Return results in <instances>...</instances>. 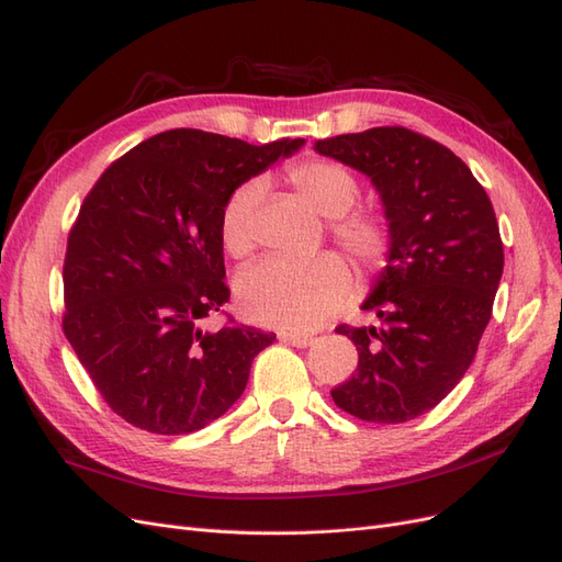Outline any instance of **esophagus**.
Segmentation results:
<instances>
[{
    "instance_id": "34e87169",
    "label": "esophagus",
    "mask_w": 562,
    "mask_h": 562,
    "mask_svg": "<svg viewBox=\"0 0 562 562\" xmlns=\"http://www.w3.org/2000/svg\"><path fill=\"white\" fill-rule=\"evenodd\" d=\"M280 338L284 342H289V346H294V348L313 346V336H307V334H280Z\"/></svg>"
}]
</instances>
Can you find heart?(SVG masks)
Segmentation results:
<instances>
[{"mask_svg": "<svg viewBox=\"0 0 562 562\" xmlns=\"http://www.w3.org/2000/svg\"><path fill=\"white\" fill-rule=\"evenodd\" d=\"M286 184L303 203L327 216L329 238L361 268L375 270L394 245L385 212L357 207L361 193L357 175L342 162L307 156L289 162ZM261 187L257 179L233 189L220 214L222 245L233 259H247L257 247L255 210ZM240 307L247 317L286 331H311L334 317L355 294V273L348 261L322 251L311 259H263L240 276Z\"/></svg>", "mask_w": 562, "mask_h": 562, "instance_id": "obj_1", "label": "heart"}]
</instances>
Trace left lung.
<instances>
[{
  "instance_id": "8db88e82",
  "label": "left lung",
  "mask_w": 562,
  "mask_h": 562,
  "mask_svg": "<svg viewBox=\"0 0 562 562\" xmlns=\"http://www.w3.org/2000/svg\"><path fill=\"white\" fill-rule=\"evenodd\" d=\"M315 149L371 177L394 233L361 305L380 324L336 327L359 364L331 390L334 404L367 423L413 420L460 383L491 322L504 268L493 203L462 158L404 125L317 139Z\"/></svg>"
}]
</instances>
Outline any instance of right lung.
Here are the masks:
<instances>
[{"label": "right lung", "mask_w": 562, "mask_h": 562, "mask_svg": "<svg viewBox=\"0 0 562 562\" xmlns=\"http://www.w3.org/2000/svg\"><path fill=\"white\" fill-rule=\"evenodd\" d=\"M301 144L175 128L116 158L83 198L65 251L63 331L128 425L191 434L243 394L276 334L231 317L201 329L231 299L220 214L233 189Z\"/></svg>", "instance_id": "add662e5"}]
</instances>
